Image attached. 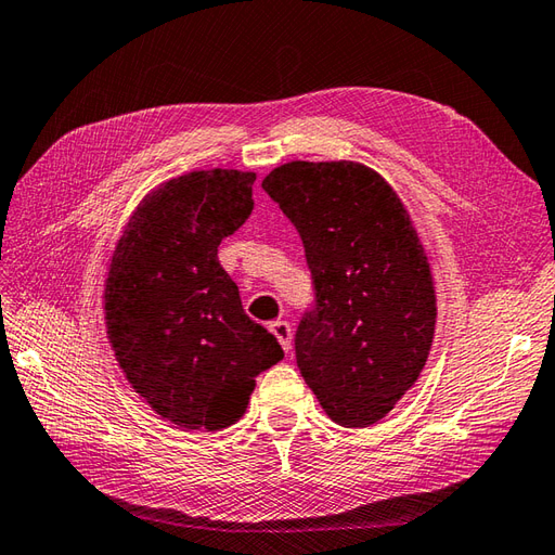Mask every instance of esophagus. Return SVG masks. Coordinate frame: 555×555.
Here are the masks:
<instances>
[{"label":"esophagus","mask_w":555,"mask_h":555,"mask_svg":"<svg viewBox=\"0 0 555 555\" xmlns=\"http://www.w3.org/2000/svg\"><path fill=\"white\" fill-rule=\"evenodd\" d=\"M268 330L273 332L275 339L282 344V349L289 351L292 349V327L287 320H273V323L268 325Z\"/></svg>","instance_id":"obj_1"}]
</instances>
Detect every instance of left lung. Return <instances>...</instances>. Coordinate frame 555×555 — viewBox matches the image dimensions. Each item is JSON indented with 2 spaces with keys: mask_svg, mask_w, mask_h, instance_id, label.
I'll use <instances>...</instances> for the list:
<instances>
[{
  "mask_svg": "<svg viewBox=\"0 0 555 555\" xmlns=\"http://www.w3.org/2000/svg\"><path fill=\"white\" fill-rule=\"evenodd\" d=\"M263 190L299 230L315 309L297 330L299 371L332 421L371 427L421 377L437 294L399 194L359 162H289Z\"/></svg>",
  "mask_w": 555,
  "mask_h": 555,
  "instance_id": "1",
  "label": "left lung"
}]
</instances>
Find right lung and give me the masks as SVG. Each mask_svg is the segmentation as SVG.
<instances>
[{
    "mask_svg": "<svg viewBox=\"0 0 555 555\" xmlns=\"http://www.w3.org/2000/svg\"><path fill=\"white\" fill-rule=\"evenodd\" d=\"M251 170H192L134 208L104 282L106 335L132 389L184 429H223L244 415L256 375L282 356L244 313L218 244L249 218Z\"/></svg>",
    "mask_w": 555,
    "mask_h": 555,
    "instance_id": "right-lung-1",
    "label": "right lung"
}]
</instances>
